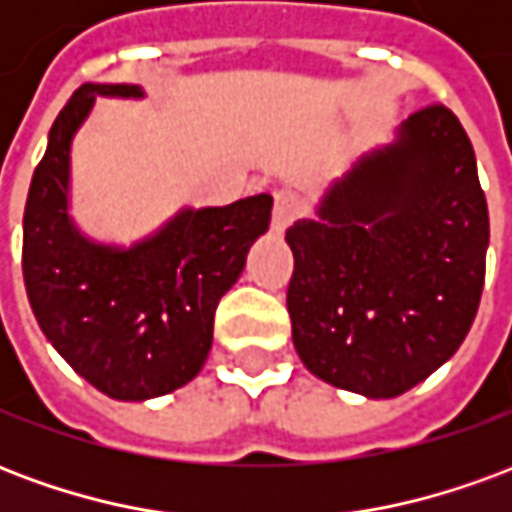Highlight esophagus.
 <instances>
[{"label":"esophagus","instance_id":"obj_1","mask_svg":"<svg viewBox=\"0 0 512 512\" xmlns=\"http://www.w3.org/2000/svg\"><path fill=\"white\" fill-rule=\"evenodd\" d=\"M301 213V197L293 194V191H279L274 197V219H271V227L282 233L288 224H293V219H299Z\"/></svg>","mask_w":512,"mask_h":512}]
</instances>
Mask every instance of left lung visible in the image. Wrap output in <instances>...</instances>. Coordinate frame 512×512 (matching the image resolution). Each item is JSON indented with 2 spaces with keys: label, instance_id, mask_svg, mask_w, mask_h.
Instances as JSON below:
<instances>
[{
  "label": "left lung",
  "instance_id": "1",
  "mask_svg": "<svg viewBox=\"0 0 512 512\" xmlns=\"http://www.w3.org/2000/svg\"><path fill=\"white\" fill-rule=\"evenodd\" d=\"M296 354L321 381L397 397L436 373L472 329L488 205L469 136L444 106L329 183L285 233Z\"/></svg>",
  "mask_w": 512,
  "mask_h": 512
}]
</instances>
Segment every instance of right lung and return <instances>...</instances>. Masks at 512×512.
<instances>
[{
  "label": "right lung",
  "instance_id": "add662e5",
  "mask_svg": "<svg viewBox=\"0 0 512 512\" xmlns=\"http://www.w3.org/2000/svg\"><path fill=\"white\" fill-rule=\"evenodd\" d=\"M95 98L142 101L139 84H82L49 131L24 208V285L57 354L115 400H150L197 376L213 312L268 230L271 194L183 205L134 244L84 233L71 213V150Z\"/></svg>",
  "mask_w": 512,
  "mask_h": 512
}]
</instances>
